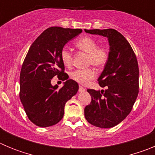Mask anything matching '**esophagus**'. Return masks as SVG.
Returning <instances> with one entry per match:
<instances>
[{
    "mask_svg": "<svg viewBox=\"0 0 155 155\" xmlns=\"http://www.w3.org/2000/svg\"><path fill=\"white\" fill-rule=\"evenodd\" d=\"M78 91H80V92H83V91H85V88H84V87H82V86H79Z\"/></svg>",
    "mask_w": 155,
    "mask_h": 155,
    "instance_id": "34e87169",
    "label": "esophagus"
}]
</instances>
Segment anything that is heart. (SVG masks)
I'll return each mask as SVG.
<instances>
[{"label":"heart","mask_w":155,"mask_h":155,"mask_svg":"<svg viewBox=\"0 0 155 155\" xmlns=\"http://www.w3.org/2000/svg\"><path fill=\"white\" fill-rule=\"evenodd\" d=\"M79 50L87 53V65H94L97 68H102L108 62L109 53L106 48L98 46V42L90 37H83L75 43ZM61 59L63 64L69 67L72 64V53L67 47L61 51ZM70 77L79 84H85L95 77V71L92 68L74 70L71 72Z\"/></svg>","instance_id":"obj_1"}]
</instances>
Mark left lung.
Segmentation results:
<instances>
[{"label": "left lung", "instance_id": "8db88e82", "mask_svg": "<svg viewBox=\"0 0 155 155\" xmlns=\"http://www.w3.org/2000/svg\"><path fill=\"white\" fill-rule=\"evenodd\" d=\"M87 33L107 37L109 57L98 79L104 91L87 89L91 102L84 116L91 125L111 128L130 114L139 92V68L136 55L125 37L116 30L84 29Z\"/></svg>", "mask_w": 155, "mask_h": 155}]
</instances>
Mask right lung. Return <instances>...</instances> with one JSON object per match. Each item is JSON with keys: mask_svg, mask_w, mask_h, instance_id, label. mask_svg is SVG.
I'll return each mask as SVG.
<instances>
[{"mask_svg": "<svg viewBox=\"0 0 155 155\" xmlns=\"http://www.w3.org/2000/svg\"><path fill=\"white\" fill-rule=\"evenodd\" d=\"M82 30L51 27L45 30L30 46L20 73L19 97L31 123L40 127L55 125L64 117L66 102L78 91V84L64 73L61 51ZM67 80L58 89L51 78Z\"/></svg>", "mask_w": 155, "mask_h": 155, "instance_id": "obj_1", "label": "right lung"}]
</instances>
